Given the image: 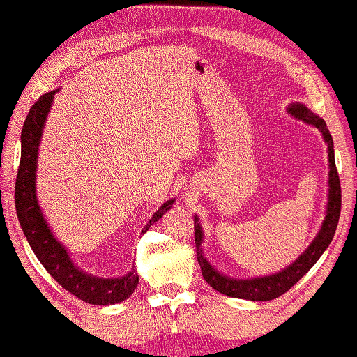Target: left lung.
I'll return each mask as SVG.
<instances>
[{"label":"left lung","mask_w":357,"mask_h":357,"mask_svg":"<svg viewBox=\"0 0 357 357\" xmlns=\"http://www.w3.org/2000/svg\"><path fill=\"white\" fill-rule=\"evenodd\" d=\"M288 112L293 117L299 119V121L309 123L319 128L322 133L325 143H327L328 151V203L327 211H325V219L320 227L319 234L316 238L312 240L307 250L298 257L296 261L283 271L272 273V275L266 277H256V278H231L227 277L224 273L217 272L215 268L209 264L201 250V243H203V229H201L199 219L195 215V243H196V256H198V262L201 266V272H203L204 280L209 283L211 287L219 293H224L230 298H240V299H250V301H271L282 296L287 293L293 285H296L299 278L307 273L319 257L324 255L327 250L330 241H332L335 230H337L340 211H342V187H340V177L337 172V166H335V153H333V140L330 135L327 123L324 119H320L317 114H314L311 109H307L304 105H290L288 106Z\"/></svg>","instance_id":"obj_1"}]
</instances>
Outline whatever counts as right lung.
<instances>
[{
    "instance_id": "add662e5",
    "label": "right lung",
    "mask_w": 357,
    "mask_h": 357,
    "mask_svg": "<svg viewBox=\"0 0 357 357\" xmlns=\"http://www.w3.org/2000/svg\"><path fill=\"white\" fill-rule=\"evenodd\" d=\"M58 90L41 95L37 102L30 107L29 116L25 119L20 135V164L15 178V211H17L19 224L27 238L30 248L38 257V261L48 271L51 277L61 287L74 294L82 301L98 304V306H109V304L122 303L135 291L138 285V273L132 267L130 272L117 278H101L91 273H86L74 264L69 252L56 240L50 225L41 213L35 182H37V159L41 133L48 117L50 107L53 105L54 95ZM174 199H169L153 214L146 225L143 227V234L149 227L161 219L164 213L172 208Z\"/></svg>"
}]
</instances>
